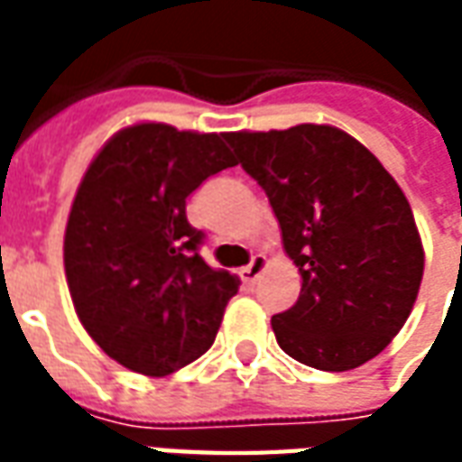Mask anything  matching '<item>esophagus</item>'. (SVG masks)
<instances>
[{"label": "esophagus", "instance_id": "esophagus-1", "mask_svg": "<svg viewBox=\"0 0 462 462\" xmlns=\"http://www.w3.org/2000/svg\"><path fill=\"white\" fill-rule=\"evenodd\" d=\"M264 267H267V257H264V254H254L250 264L242 267V282H245V284H254V282L260 280V274L264 272Z\"/></svg>", "mask_w": 462, "mask_h": 462}]
</instances>
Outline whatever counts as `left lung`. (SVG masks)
Segmentation results:
<instances>
[{
    "label": "left lung",
    "instance_id": "obj_1",
    "mask_svg": "<svg viewBox=\"0 0 462 462\" xmlns=\"http://www.w3.org/2000/svg\"><path fill=\"white\" fill-rule=\"evenodd\" d=\"M267 192L301 291L272 317L284 354L348 371L381 354L413 310L423 245L406 195L356 138L334 125L225 133Z\"/></svg>",
    "mask_w": 462,
    "mask_h": 462
}]
</instances>
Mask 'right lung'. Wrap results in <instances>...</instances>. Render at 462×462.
Here are the masks:
<instances>
[{
	"instance_id": "add662e5",
	"label": "right lung",
	"mask_w": 462,
	"mask_h": 462,
	"mask_svg": "<svg viewBox=\"0 0 462 462\" xmlns=\"http://www.w3.org/2000/svg\"><path fill=\"white\" fill-rule=\"evenodd\" d=\"M237 165L225 133L135 123L98 151L76 190L64 270L88 337L121 366L168 376L202 356L240 280L200 257L185 200Z\"/></svg>"
}]
</instances>
